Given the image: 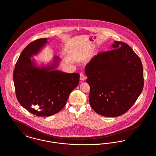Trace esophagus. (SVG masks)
Returning <instances> with one entry per match:
<instances>
[{
    "mask_svg": "<svg viewBox=\"0 0 156 156\" xmlns=\"http://www.w3.org/2000/svg\"><path fill=\"white\" fill-rule=\"evenodd\" d=\"M86 77L84 75V74H83V73H81L80 74V80L81 81H84L86 80Z\"/></svg>",
    "mask_w": 156,
    "mask_h": 156,
    "instance_id": "obj_1",
    "label": "esophagus"
}]
</instances>
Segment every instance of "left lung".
<instances>
[{
    "instance_id": "1",
    "label": "left lung",
    "mask_w": 156,
    "mask_h": 156,
    "mask_svg": "<svg viewBox=\"0 0 156 156\" xmlns=\"http://www.w3.org/2000/svg\"><path fill=\"white\" fill-rule=\"evenodd\" d=\"M112 50L98 53L85 68L89 102L98 114L110 117L126 113L144 87L140 58L127 44L114 41Z\"/></svg>"
}]
</instances>
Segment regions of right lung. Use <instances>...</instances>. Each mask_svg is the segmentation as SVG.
Instances as JSON below:
<instances>
[{
  "mask_svg": "<svg viewBox=\"0 0 156 156\" xmlns=\"http://www.w3.org/2000/svg\"><path fill=\"white\" fill-rule=\"evenodd\" d=\"M47 42V38H41L30 43L20 55L13 75L18 101L38 117H48L61 111L80 81L78 73L54 70L60 60L58 56L47 68L35 65L30 58Z\"/></svg>",
  "mask_w": 156,
  "mask_h": 156,
  "instance_id": "obj_1",
  "label": "right lung"
}]
</instances>
